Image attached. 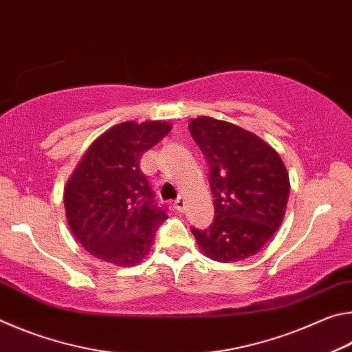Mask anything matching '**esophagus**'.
<instances>
[{
  "label": "esophagus",
  "mask_w": 352,
  "mask_h": 352,
  "mask_svg": "<svg viewBox=\"0 0 352 352\" xmlns=\"http://www.w3.org/2000/svg\"><path fill=\"white\" fill-rule=\"evenodd\" d=\"M174 208L178 211V212H183L184 210H186V201H184L183 197H178L175 201H174Z\"/></svg>",
  "instance_id": "34e87169"
}]
</instances>
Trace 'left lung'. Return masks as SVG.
<instances>
[{
  "label": "left lung",
  "mask_w": 352,
  "mask_h": 352,
  "mask_svg": "<svg viewBox=\"0 0 352 352\" xmlns=\"http://www.w3.org/2000/svg\"><path fill=\"white\" fill-rule=\"evenodd\" d=\"M189 132L210 164L214 222L192 230L206 258L243 261L259 252L283 223L290 180L269 142L236 124L210 116L189 121Z\"/></svg>",
  "instance_id": "8db88e82"
}]
</instances>
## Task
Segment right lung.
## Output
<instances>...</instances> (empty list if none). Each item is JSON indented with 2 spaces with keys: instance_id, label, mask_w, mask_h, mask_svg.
Instances as JSON below:
<instances>
[{
  "instance_id": "right-lung-1",
  "label": "right lung",
  "mask_w": 352,
  "mask_h": 352,
  "mask_svg": "<svg viewBox=\"0 0 352 352\" xmlns=\"http://www.w3.org/2000/svg\"><path fill=\"white\" fill-rule=\"evenodd\" d=\"M168 121H126L83 153L63 190L71 233L88 253L118 267L146 258L168 216L140 169L142 153L170 132Z\"/></svg>"
}]
</instances>
